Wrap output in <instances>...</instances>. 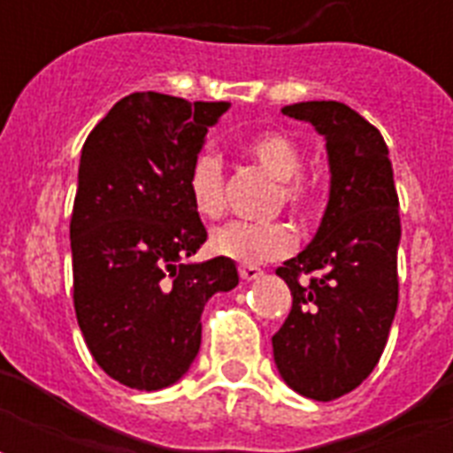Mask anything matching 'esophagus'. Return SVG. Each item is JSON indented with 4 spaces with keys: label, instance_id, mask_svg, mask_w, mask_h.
<instances>
[{
    "label": "esophagus",
    "instance_id": "34e87169",
    "mask_svg": "<svg viewBox=\"0 0 453 453\" xmlns=\"http://www.w3.org/2000/svg\"><path fill=\"white\" fill-rule=\"evenodd\" d=\"M263 275L261 268H256V265H240V277L244 282H251V280H258Z\"/></svg>",
    "mask_w": 453,
    "mask_h": 453
}]
</instances>
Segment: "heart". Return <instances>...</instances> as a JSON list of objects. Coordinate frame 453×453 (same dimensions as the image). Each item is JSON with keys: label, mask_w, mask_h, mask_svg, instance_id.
<instances>
[{"label": "heart", "mask_w": 453, "mask_h": 453, "mask_svg": "<svg viewBox=\"0 0 453 453\" xmlns=\"http://www.w3.org/2000/svg\"><path fill=\"white\" fill-rule=\"evenodd\" d=\"M244 155L277 180V206H287L298 219H310L319 204V190L303 176V150L282 131H261L244 141ZM188 192L195 211L204 219H219L226 209V173L219 155L199 152L188 173ZM296 237L287 223H242L233 220L216 227L209 237L213 256L256 265L277 261L294 251Z\"/></svg>", "instance_id": "1"}]
</instances>
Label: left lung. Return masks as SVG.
I'll return each mask as SVG.
<instances>
[{
    "label": "left lung",
    "instance_id": "1",
    "mask_svg": "<svg viewBox=\"0 0 453 453\" xmlns=\"http://www.w3.org/2000/svg\"><path fill=\"white\" fill-rule=\"evenodd\" d=\"M326 141L331 190L315 240L277 275L291 312L273 336L275 365L303 397H343L373 372L397 310L400 199L380 131L336 101L287 105ZM308 274L310 280L300 282Z\"/></svg>",
    "mask_w": 453,
    "mask_h": 453
}]
</instances>
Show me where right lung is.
Instances as JSON below:
<instances>
[{"mask_svg": "<svg viewBox=\"0 0 453 453\" xmlns=\"http://www.w3.org/2000/svg\"><path fill=\"white\" fill-rule=\"evenodd\" d=\"M227 108L138 91L81 148L70 219L74 312L98 366L134 390H159L190 369L206 301L240 282L220 256L185 263L206 242L188 173Z\"/></svg>", "mask_w": 453, "mask_h": 453, "instance_id": "obj_1", "label": "right lung"}]
</instances>
